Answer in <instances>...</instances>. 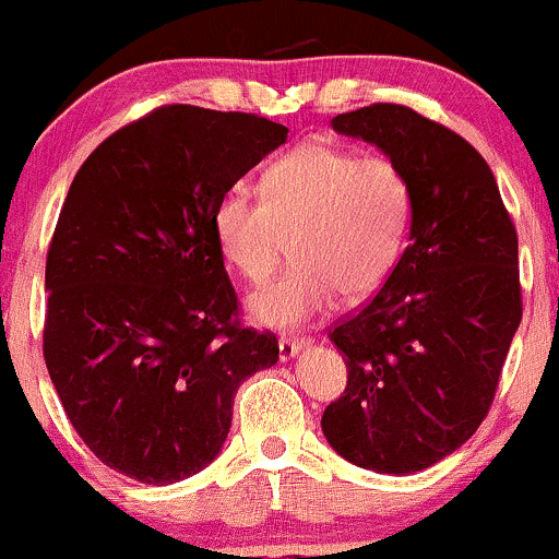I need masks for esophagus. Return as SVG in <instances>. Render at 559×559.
<instances>
[{
    "label": "esophagus",
    "instance_id": "obj_1",
    "mask_svg": "<svg viewBox=\"0 0 559 559\" xmlns=\"http://www.w3.org/2000/svg\"><path fill=\"white\" fill-rule=\"evenodd\" d=\"M305 346H310V338H299V336H281L278 342V357L281 360H292L297 357Z\"/></svg>",
    "mask_w": 559,
    "mask_h": 559
}]
</instances>
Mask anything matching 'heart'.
Wrapping results in <instances>:
<instances>
[{
  "label": "heart",
  "instance_id": "1",
  "mask_svg": "<svg viewBox=\"0 0 559 559\" xmlns=\"http://www.w3.org/2000/svg\"><path fill=\"white\" fill-rule=\"evenodd\" d=\"M413 221V189L386 157H357L305 144L267 165L260 199L230 189L217 199L213 230L223 260L262 286L281 258L294 262L249 301L265 325L305 323L342 292L365 297L394 271Z\"/></svg>",
  "mask_w": 559,
  "mask_h": 559
}]
</instances>
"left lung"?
I'll return each mask as SVG.
<instances>
[{
	"label": "left lung",
	"instance_id": "1",
	"mask_svg": "<svg viewBox=\"0 0 559 559\" xmlns=\"http://www.w3.org/2000/svg\"><path fill=\"white\" fill-rule=\"evenodd\" d=\"M331 128L400 165L413 223L381 292L329 333L346 389L320 426L349 463L407 476L463 447L489 415L523 318L515 223L486 159L447 126L378 102Z\"/></svg>",
	"mask_w": 559,
	"mask_h": 559
}]
</instances>
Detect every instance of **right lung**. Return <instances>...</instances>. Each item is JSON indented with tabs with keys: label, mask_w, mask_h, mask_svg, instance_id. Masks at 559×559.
Masks as SVG:
<instances>
[{
	"label": "right lung",
	"mask_w": 559,
	"mask_h": 559,
	"mask_svg": "<svg viewBox=\"0 0 559 559\" xmlns=\"http://www.w3.org/2000/svg\"><path fill=\"white\" fill-rule=\"evenodd\" d=\"M288 128L165 105L107 136L70 183L47 252L44 360L96 457L176 484L221 452L241 381L278 362L243 329L213 213Z\"/></svg>",
	"instance_id": "1"
}]
</instances>
